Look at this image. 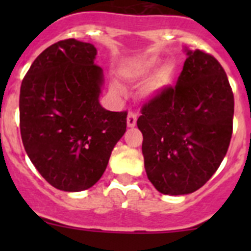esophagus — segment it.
<instances>
[{"label": "esophagus", "mask_w": 251, "mask_h": 251, "mask_svg": "<svg viewBox=\"0 0 251 251\" xmlns=\"http://www.w3.org/2000/svg\"><path fill=\"white\" fill-rule=\"evenodd\" d=\"M137 124V115L133 113H128L127 115V126L128 127H135Z\"/></svg>", "instance_id": "obj_1"}]
</instances>
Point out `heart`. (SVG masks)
I'll return each instance as SVG.
<instances>
[{
    "mask_svg": "<svg viewBox=\"0 0 251 251\" xmlns=\"http://www.w3.org/2000/svg\"><path fill=\"white\" fill-rule=\"evenodd\" d=\"M160 64L161 59L158 55L130 60L121 67L120 75L131 83H140L147 78L141 87V96L144 100H155L173 85L176 76V68L173 63ZM113 90L120 92L116 85H113Z\"/></svg>",
    "mask_w": 251,
    "mask_h": 251,
    "instance_id": "obj_1",
    "label": "heart"
}]
</instances>
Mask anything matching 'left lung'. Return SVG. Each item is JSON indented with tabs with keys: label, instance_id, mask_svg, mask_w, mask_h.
Instances as JSON below:
<instances>
[{
	"label": "left lung",
	"instance_id": "8db88e82",
	"mask_svg": "<svg viewBox=\"0 0 251 251\" xmlns=\"http://www.w3.org/2000/svg\"><path fill=\"white\" fill-rule=\"evenodd\" d=\"M176 87L151 100L137 126L148 179L168 196L196 192L224 160L232 137L234 98L212 55L187 47Z\"/></svg>",
	"mask_w": 251,
	"mask_h": 251
}]
</instances>
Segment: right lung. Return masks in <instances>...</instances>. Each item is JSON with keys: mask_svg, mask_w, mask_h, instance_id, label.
<instances>
[{"mask_svg": "<svg viewBox=\"0 0 251 251\" xmlns=\"http://www.w3.org/2000/svg\"><path fill=\"white\" fill-rule=\"evenodd\" d=\"M97 50L75 39L52 45L20 86V133L25 151L54 188L81 192L98 182L126 131V111L104 109Z\"/></svg>", "mask_w": 251, "mask_h": 251, "instance_id": "right-lung-1", "label": "right lung"}]
</instances>
